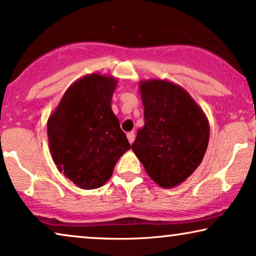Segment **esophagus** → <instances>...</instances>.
Masks as SVG:
<instances>
[{
	"label": "esophagus",
	"instance_id": "34e87169",
	"mask_svg": "<svg viewBox=\"0 0 256 256\" xmlns=\"http://www.w3.org/2000/svg\"><path fill=\"white\" fill-rule=\"evenodd\" d=\"M127 138H128V141H129V143H132L134 142V140H135V134H134V132H127Z\"/></svg>",
	"mask_w": 256,
	"mask_h": 256
}]
</instances>
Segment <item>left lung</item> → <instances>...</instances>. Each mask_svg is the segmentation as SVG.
Returning a JSON list of instances; mask_svg holds the SVG:
<instances>
[{
	"instance_id": "8db88e82",
	"label": "left lung",
	"mask_w": 256,
	"mask_h": 256,
	"mask_svg": "<svg viewBox=\"0 0 256 256\" xmlns=\"http://www.w3.org/2000/svg\"><path fill=\"white\" fill-rule=\"evenodd\" d=\"M144 126L132 149L160 188L183 183L200 166L210 126L199 104L183 87L168 80L140 82Z\"/></svg>"
}]
</instances>
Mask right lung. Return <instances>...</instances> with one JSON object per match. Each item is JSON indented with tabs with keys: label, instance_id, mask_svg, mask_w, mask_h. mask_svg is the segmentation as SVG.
Listing matches in <instances>:
<instances>
[{
	"label": "right lung",
	"instance_id": "add662e5",
	"mask_svg": "<svg viewBox=\"0 0 256 256\" xmlns=\"http://www.w3.org/2000/svg\"><path fill=\"white\" fill-rule=\"evenodd\" d=\"M113 76L92 73L66 90L48 120V148L57 169L84 190L98 188L130 149L112 110Z\"/></svg>",
	"mask_w": 256,
	"mask_h": 256
}]
</instances>
